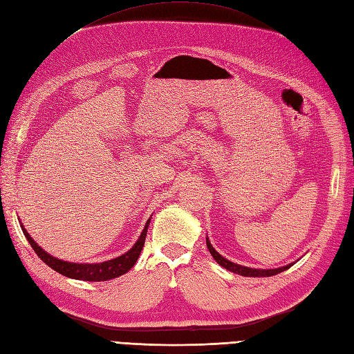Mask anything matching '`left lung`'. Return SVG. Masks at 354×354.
Segmentation results:
<instances>
[{"label": "left lung", "instance_id": "left-lung-1", "mask_svg": "<svg viewBox=\"0 0 354 354\" xmlns=\"http://www.w3.org/2000/svg\"><path fill=\"white\" fill-rule=\"evenodd\" d=\"M206 244H207V248H209L210 254L213 256V259H214L216 261H218V263H219L222 268H225V269H227V270H231V272H234V273H238V275H243V277H254V278L273 277V275H278V273H281V272H283V270H287V269H290V268L292 266V263H291V265H287V266H283V268H278V269H253V268H245V266H241V265L232 263V261H230V260H226L225 257H222V256L212 247V244H210V241H209V238H206Z\"/></svg>", "mask_w": 354, "mask_h": 354}]
</instances>
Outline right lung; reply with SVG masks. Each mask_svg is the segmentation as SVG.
<instances>
[{"label":"right lung","instance_id":"right-lung-1","mask_svg":"<svg viewBox=\"0 0 354 354\" xmlns=\"http://www.w3.org/2000/svg\"><path fill=\"white\" fill-rule=\"evenodd\" d=\"M148 223H150V219L147 221L144 230L141 232V236L138 238V241L135 243V245L129 250V252H127L120 257H116L113 260L102 261V263H89V265L88 263H69V261H63L60 259H55V257L50 256L48 253H45L35 241H33L32 236L24 227V225H21V231H24L30 247L35 250V253L38 254V257L44 261L45 265H48L51 269L62 273V275H64L67 278L98 282V281H109L113 278H118V277L123 275V273H127L136 263V260H138V257L141 254V250L145 243Z\"/></svg>","mask_w":354,"mask_h":354}]
</instances>
